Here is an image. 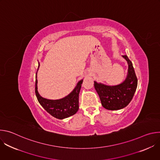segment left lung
<instances>
[{"label": "left lung", "instance_id": "obj_1", "mask_svg": "<svg viewBox=\"0 0 160 160\" xmlns=\"http://www.w3.org/2000/svg\"><path fill=\"white\" fill-rule=\"evenodd\" d=\"M123 57L128 64V74L122 83L116 86H107L94 82V87L102 106L109 110H118L126 107L132 101L138 87V78L132 61L127 55Z\"/></svg>", "mask_w": 160, "mask_h": 160}]
</instances>
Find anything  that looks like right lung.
I'll list each match as a JSON object with an SVG mask.
<instances>
[{
    "mask_svg": "<svg viewBox=\"0 0 160 160\" xmlns=\"http://www.w3.org/2000/svg\"><path fill=\"white\" fill-rule=\"evenodd\" d=\"M82 82V80L80 81L73 92L68 96L59 100H49L43 98L39 95L37 91V79L36 75L35 94L38 101L45 111L52 117L61 120L75 115L78 110L79 92Z\"/></svg>",
    "mask_w": 160,
    "mask_h": 160,
    "instance_id": "1",
    "label": "right lung"
}]
</instances>
